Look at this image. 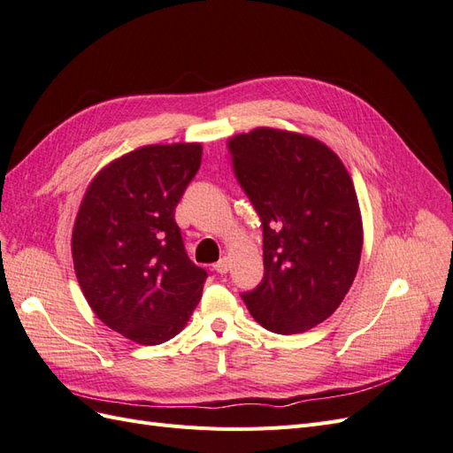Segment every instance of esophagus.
Segmentation results:
<instances>
[{
  "label": "esophagus",
  "instance_id": "esophagus-1",
  "mask_svg": "<svg viewBox=\"0 0 453 453\" xmlns=\"http://www.w3.org/2000/svg\"><path fill=\"white\" fill-rule=\"evenodd\" d=\"M214 271L218 274H226L229 271V256L220 257V261H218V264H214Z\"/></svg>",
  "mask_w": 453,
  "mask_h": 453
}]
</instances>
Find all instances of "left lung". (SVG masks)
<instances>
[{
  "instance_id": "left-lung-1",
  "label": "left lung",
  "mask_w": 453,
  "mask_h": 453,
  "mask_svg": "<svg viewBox=\"0 0 453 453\" xmlns=\"http://www.w3.org/2000/svg\"><path fill=\"white\" fill-rule=\"evenodd\" d=\"M227 149L264 226V280L242 301L269 331H309L339 309L359 267L354 182L327 144L294 131L256 127Z\"/></svg>"
}]
</instances>
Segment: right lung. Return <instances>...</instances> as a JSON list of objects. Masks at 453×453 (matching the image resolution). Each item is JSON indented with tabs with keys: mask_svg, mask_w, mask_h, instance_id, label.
Returning <instances> with one entry per match:
<instances>
[{
	"mask_svg": "<svg viewBox=\"0 0 453 453\" xmlns=\"http://www.w3.org/2000/svg\"><path fill=\"white\" fill-rule=\"evenodd\" d=\"M201 154L199 142H173L114 159L86 189L73 227V264L90 309L144 346L184 329L209 276L189 261L174 222Z\"/></svg>",
	"mask_w": 453,
	"mask_h": 453,
	"instance_id": "obj_1",
	"label": "right lung"
}]
</instances>
